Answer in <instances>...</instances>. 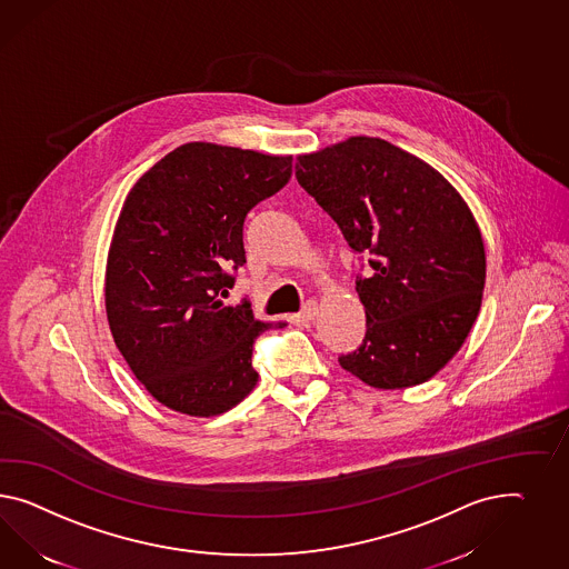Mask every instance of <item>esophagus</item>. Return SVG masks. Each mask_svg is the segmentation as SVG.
<instances>
[{
    "label": "esophagus",
    "instance_id": "34e87169",
    "mask_svg": "<svg viewBox=\"0 0 569 569\" xmlns=\"http://www.w3.org/2000/svg\"><path fill=\"white\" fill-rule=\"evenodd\" d=\"M317 315H319V305L315 300H308L305 308H302V312H300V319L302 321H312Z\"/></svg>",
    "mask_w": 569,
    "mask_h": 569
}]
</instances>
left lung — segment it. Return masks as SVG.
Returning <instances> with one entry per match:
<instances>
[{"label": "left lung", "instance_id": "obj_1", "mask_svg": "<svg viewBox=\"0 0 569 569\" xmlns=\"http://www.w3.org/2000/svg\"><path fill=\"white\" fill-rule=\"evenodd\" d=\"M296 180L338 223L370 271L356 277L367 312L341 369L377 389L425 383L477 321L487 261L477 221L456 188L415 154L352 137L296 159Z\"/></svg>", "mask_w": 569, "mask_h": 569}]
</instances>
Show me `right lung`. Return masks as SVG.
<instances>
[{
  "instance_id": "1",
  "label": "right lung",
  "mask_w": 569,
  "mask_h": 569,
  "mask_svg": "<svg viewBox=\"0 0 569 569\" xmlns=\"http://www.w3.org/2000/svg\"><path fill=\"white\" fill-rule=\"evenodd\" d=\"M292 178V157L188 142L123 202L106 276L109 329L154 400L217 416L257 385L254 339L271 327L223 298L246 262L244 219Z\"/></svg>"
}]
</instances>
